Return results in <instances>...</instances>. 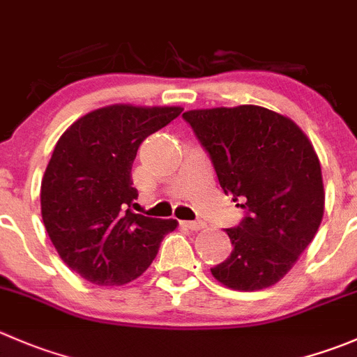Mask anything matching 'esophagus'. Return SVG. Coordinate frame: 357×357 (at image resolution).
<instances>
[{"label":"esophagus","instance_id":"esophagus-1","mask_svg":"<svg viewBox=\"0 0 357 357\" xmlns=\"http://www.w3.org/2000/svg\"><path fill=\"white\" fill-rule=\"evenodd\" d=\"M181 225L185 228H188V230H202V228H206V223L204 221H181Z\"/></svg>","mask_w":357,"mask_h":357}]
</instances>
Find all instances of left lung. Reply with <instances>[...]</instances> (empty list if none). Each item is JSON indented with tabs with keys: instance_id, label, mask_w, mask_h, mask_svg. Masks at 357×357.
<instances>
[{
	"instance_id": "1",
	"label": "left lung",
	"mask_w": 357,
	"mask_h": 357,
	"mask_svg": "<svg viewBox=\"0 0 357 357\" xmlns=\"http://www.w3.org/2000/svg\"><path fill=\"white\" fill-rule=\"evenodd\" d=\"M213 160L221 188L244 207L227 228L231 255L211 268L223 286L258 291L274 286L316 237L324 186L316 150L288 116L255 105L183 113Z\"/></svg>"
}]
</instances>
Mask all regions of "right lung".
Here are the masks:
<instances>
[{"label":"right lung","instance_id":"right-lung-1","mask_svg":"<svg viewBox=\"0 0 357 357\" xmlns=\"http://www.w3.org/2000/svg\"><path fill=\"white\" fill-rule=\"evenodd\" d=\"M179 106L112 105L76 120L54 148L41 179V218L62 261L92 284L139 278L176 220L132 213V164L150 134Z\"/></svg>","mask_w":357,"mask_h":357}]
</instances>
